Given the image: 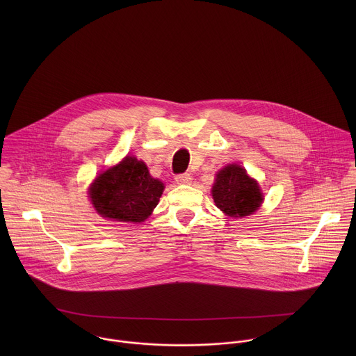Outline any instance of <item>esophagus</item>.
<instances>
[{"label":"esophagus","instance_id":"34e87169","mask_svg":"<svg viewBox=\"0 0 356 356\" xmlns=\"http://www.w3.org/2000/svg\"><path fill=\"white\" fill-rule=\"evenodd\" d=\"M175 181L178 185H191L192 184V175L185 172V174H178L175 177Z\"/></svg>","mask_w":356,"mask_h":356}]
</instances>
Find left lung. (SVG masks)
I'll list each match as a JSON object with an SVG mask.
<instances>
[{
  "label": "left lung",
  "instance_id": "8db88e82",
  "mask_svg": "<svg viewBox=\"0 0 356 356\" xmlns=\"http://www.w3.org/2000/svg\"><path fill=\"white\" fill-rule=\"evenodd\" d=\"M212 197L220 211L234 218L252 213L263 202L257 182L237 164H229L216 174Z\"/></svg>",
  "mask_w": 356,
  "mask_h": 356
}]
</instances>
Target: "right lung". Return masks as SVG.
<instances>
[{"label": "right lung", "mask_w": 356, "mask_h": 356, "mask_svg": "<svg viewBox=\"0 0 356 356\" xmlns=\"http://www.w3.org/2000/svg\"><path fill=\"white\" fill-rule=\"evenodd\" d=\"M164 185L151 177L144 161L126 156L93 182L89 196L102 218L144 222L159 203Z\"/></svg>", "instance_id": "right-lung-1"}]
</instances>
